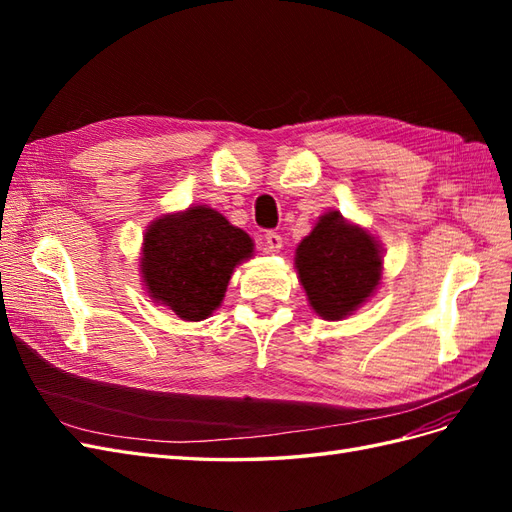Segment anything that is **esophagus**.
Listing matches in <instances>:
<instances>
[{
  "label": "esophagus",
  "instance_id": "34e87169",
  "mask_svg": "<svg viewBox=\"0 0 512 512\" xmlns=\"http://www.w3.org/2000/svg\"><path fill=\"white\" fill-rule=\"evenodd\" d=\"M265 241H267V250H269V252H273V254L280 252V250H282V245H284L282 235H277V232H267V235H265Z\"/></svg>",
  "mask_w": 512,
  "mask_h": 512
}]
</instances>
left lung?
<instances>
[{
  "label": "left lung",
  "instance_id": "obj_1",
  "mask_svg": "<svg viewBox=\"0 0 512 512\" xmlns=\"http://www.w3.org/2000/svg\"><path fill=\"white\" fill-rule=\"evenodd\" d=\"M294 269L309 307L324 320H344L376 294L384 247L367 228L327 211L294 250Z\"/></svg>",
  "mask_w": 512,
  "mask_h": 512
}]
</instances>
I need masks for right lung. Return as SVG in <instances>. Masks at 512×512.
I'll return each mask as SVG.
<instances>
[{
  "mask_svg": "<svg viewBox=\"0 0 512 512\" xmlns=\"http://www.w3.org/2000/svg\"><path fill=\"white\" fill-rule=\"evenodd\" d=\"M252 256L254 241L245 230L220 211L192 205L147 226L138 269L153 303L198 322L222 305L232 273Z\"/></svg>",
  "mask_w": 512,
  "mask_h": 512,
  "instance_id": "add662e5",
  "label": "right lung"
}]
</instances>
